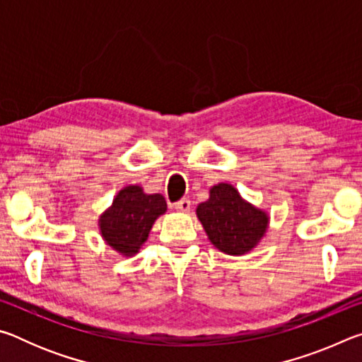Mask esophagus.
Masks as SVG:
<instances>
[{
	"instance_id": "obj_1",
	"label": "esophagus",
	"mask_w": 362,
	"mask_h": 362,
	"mask_svg": "<svg viewBox=\"0 0 362 362\" xmlns=\"http://www.w3.org/2000/svg\"><path fill=\"white\" fill-rule=\"evenodd\" d=\"M174 207H175V211L185 214V212L189 211V207H192V203H189V199L183 198V199H180V201H177V203L174 204Z\"/></svg>"
}]
</instances>
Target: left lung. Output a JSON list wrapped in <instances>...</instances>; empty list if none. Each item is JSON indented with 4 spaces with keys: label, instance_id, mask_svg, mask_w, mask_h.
Masks as SVG:
<instances>
[{
    "label": "left lung",
    "instance_id": "left-lung-1",
    "mask_svg": "<svg viewBox=\"0 0 362 362\" xmlns=\"http://www.w3.org/2000/svg\"><path fill=\"white\" fill-rule=\"evenodd\" d=\"M196 216L209 241L228 255L250 252L268 228V214L244 201L230 183L214 185L209 199L196 207Z\"/></svg>",
    "mask_w": 362,
    "mask_h": 362
}]
</instances>
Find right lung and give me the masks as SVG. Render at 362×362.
Instances as JSON below:
<instances>
[{"mask_svg": "<svg viewBox=\"0 0 362 362\" xmlns=\"http://www.w3.org/2000/svg\"><path fill=\"white\" fill-rule=\"evenodd\" d=\"M166 211L163 194H146L139 185L124 187L100 216V235L116 252L132 257L146 241L155 220Z\"/></svg>", "mask_w": 362, "mask_h": 362, "instance_id": "right-lung-1", "label": "right lung"}]
</instances>
